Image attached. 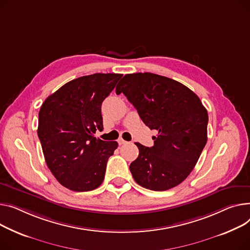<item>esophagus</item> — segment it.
<instances>
[{
	"label": "esophagus",
	"instance_id": "1",
	"mask_svg": "<svg viewBox=\"0 0 250 250\" xmlns=\"http://www.w3.org/2000/svg\"><path fill=\"white\" fill-rule=\"evenodd\" d=\"M118 142H119V144H120V145H124V144H125V143H126V141H125L123 138H120V139L118 140Z\"/></svg>",
	"mask_w": 250,
	"mask_h": 250
}]
</instances>
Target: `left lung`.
<instances>
[{"instance_id": "8db88e82", "label": "left lung", "mask_w": 250, "mask_h": 250, "mask_svg": "<svg viewBox=\"0 0 250 250\" xmlns=\"http://www.w3.org/2000/svg\"><path fill=\"white\" fill-rule=\"evenodd\" d=\"M138 110L144 124L157 129L154 146L136 143L139 157L129 165L138 184L153 191L178 186L196 166L207 143L208 112L191 89L158 74H126L115 89Z\"/></svg>"}]
</instances>
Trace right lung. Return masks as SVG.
<instances>
[{
    "mask_svg": "<svg viewBox=\"0 0 250 250\" xmlns=\"http://www.w3.org/2000/svg\"><path fill=\"white\" fill-rule=\"evenodd\" d=\"M122 74L95 73L66 83L39 111L38 137L45 162L60 184L75 192L102 185L108 158L119 144L94 137L103 130L102 104Z\"/></svg>",
    "mask_w": 250,
    "mask_h": 250,
    "instance_id": "obj_1",
    "label": "right lung"
}]
</instances>
